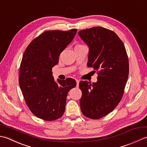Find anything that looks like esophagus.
Here are the masks:
<instances>
[{
	"label": "esophagus",
	"instance_id": "obj_1",
	"mask_svg": "<svg viewBox=\"0 0 147 147\" xmlns=\"http://www.w3.org/2000/svg\"><path fill=\"white\" fill-rule=\"evenodd\" d=\"M76 87H78L79 86V83H80V82L78 80H76Z\"/></svg>",
	"mask_w": 147,
	"mask_h": 147
}]
</instances>
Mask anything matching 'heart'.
<instances>
[{
    "instance_id": "obj_1",
    "label": "heart",
    "mask_w": 147,
    "mask_h": 147,
    "mask_svg": "<svg viewBox=\"0 0 147 147\" xmlns=\"http://www.w3.org/2000/svg\"><path fill=\"white\" fill-rule=\"evenodd\" d=\"M80 46H82V45H77V46H76V47H80Z\"/></svg>"
}]
</instances>
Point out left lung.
I'll list each match as a JSON object with an SVG mask.
<instances>
[{
  "label": "left lung",
  "instance_id": "left-lung-1",
  "mask_svg": "<svg viewBox=\"0 0 147 147\" xmlns=\"http://www.w3.org/2000/svg\"><path fill=\"white\" fill-rule=\"evenodd\" d=\"M78 35L88 47V65L98 71L97 82H80V108L86 117L96 119L110 113L123 97L129 62L123 42L111 30L93 27Z\"/></svg>",
  "mask_w": 147,
  "mask_h": 147
}]
</instances>
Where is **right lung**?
<instances>
[{
  "label": "right lung",
  "mask_w": 147,
  "mask_h": 147,
  "mask_svg": "<svg viewBox=\"0 0 147 147\" xmlns=\"http://www.w3.org/2000/svg\"><path fill=\"white\" fill-rule=\"evenodd\" d=\"M76 32V29L45 32L30 43L23 55L20 88L30 111L42 119L54 121L62 117L68 92L76 85L72 78L55 81L52 72Z\"/></svg>",
  "instance_id": "right-lung-1"
}]
</instances>
